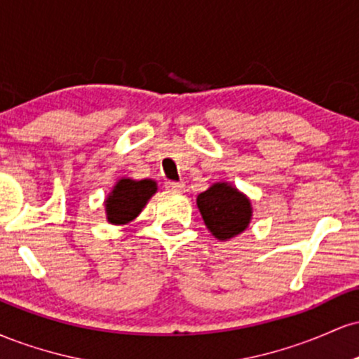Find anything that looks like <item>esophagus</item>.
<instances>
[{"label": "esophagus", "mask_w": 359, "mask_h": 359, "mask_svg": "<svg viewBox=\"0 0 359 359\" xmlns=\"http://www.w3.org/2000/svg\"><path fill=\"white\" fill-rule=\"evenodd\" d=\"M167 189L168 191H174V192H184L185 184L184 182H167Z\"/></svg>", "instance_id": "esophagus-1"}]
</instances>
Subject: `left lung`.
<instances>
[{"label":"left lung","instance_id":"1","mask_svg":"<svg viewBox=\"0 0 359 359\" xmlns=\"http://www.w3.org/2000/svg\"><path fill=\"white\" fill-rule=\"evenodd\" d=\"M196 203L209 233L219 241H229L245 233L253 217L250 197L224 180L201 192Z\"/></svg>","mask_w":359,"mask_h":359}]
</instances>
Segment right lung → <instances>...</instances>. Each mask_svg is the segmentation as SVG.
<instances>
[{
	"mask_svg": "<svg viewBox=\"0 0 359 359\" xmlns=\"http://www.w3.org/2000/svg\"><path fill=\"white\" fill-rule=\"evenodd\" d=\"M156 191L158 185L155 180H135L131 177H121L104 199L106 219L109 224H128L138 217Z\"/></svg>",
	"mask_w": 359,
	"mask_h": 359,
	"instance_id": "obj_1",
	"label": "right lung"
}]
</instances>
